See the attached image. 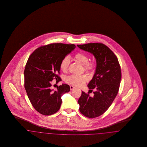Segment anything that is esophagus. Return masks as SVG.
<instances>
[{"mask_svg": "<svg viewBox=\"0 0 147 147\" xmlns=\"http://www.w3.org/2000/svg\"><path fill=\"white\" fill-rule=\"evenodd\" d=\"M75 88H75L74 86H72V85H70V89L71 90H73V89H74Z\"/></svg>", "mask_w": 147, "mask_h": 147, "instance_id": "34e87169", "label": "esophagus"}]
</instances>
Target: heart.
I'll use <instances>...</instances> for the list:
<instances>
[{"mask_svg":"<svg viewBox=\"0 0 147 147\" xmlns=\"http://www.w3.org/2000/svg\"><path fill=\"white\" fill-rule=\"evenodd\" d=\"M74 58L79 62L83 65L84 69L87 71H92L95 67V64L93 62L89 61V57L85 53L78 52L74 55ZM70 63V57L65 56L62 59L60 63V68L63 71H67ZM88 77L85 74L77 75L72 74L65 78V82L67 84L76 86H81L88 81Z\"/></svg>","mask_w":147,"mask_h":147,"instance_id":"heart-1","label":"heart"}]
</instances>
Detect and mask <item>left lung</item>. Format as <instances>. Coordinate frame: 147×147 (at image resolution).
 <instances>
[{
	"label": "left lung",
	"mask_w": 147,
	"mask_h": 147,
	"mask_svg": "<svg viewBox=\"0 0 147 147\" xmlns=\"http://www.w3.org/2000/svg\"><path fill=\"white\" fill-rule=\"evenodd\" d=\"M79 48L90 52L96 60V68L88 85L89 92L82 91L78 100L79 111L86 117L92 119L105 113L112 104L119 92L121 70L117 57L107 46L101 43L78 45ZM95 90L94 96L90 91Z\"/></svg>",
	"instance_id": "1"
}]
</instances>
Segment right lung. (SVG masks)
Listing matches in <instances>:
<instances>
[{
  "label": "right lung",
  "instance_id": "1",
  "mask_svg": "<svg viewBox=\"0 0 147 147\" xmlns=\"http://www.w3.org/2000/svg\"><path fill=\"white\" fill-rule=\"evenodd\" d=\"M76 47L74 44L51 43L41 46L28 57L24 70V87L28 98L37 112L49 116L57 112L62 104V95L70 91V86L62 84L51 89V82L62 80L60 63L64 57Z\"/></svg>",
  "mask_w": 147,
  "mask_h": 147
}]
</instances>
